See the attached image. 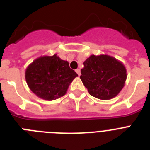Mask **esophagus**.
Masks as SVG:
<instances>
[{"instance_id":"34e87169","label":"esophagus","mask_w":150,"mask_h":150,"mask_svg":"<svg viewBox=\"0 0 150 150\" xmlns=\"http://www.w3.org/2000/svg\"><path fill=\"white\" fill-rule=\"evenodd\" d=\"M76 72L77 73V74H78V75H79V76H80V75H81V72H80V69H76Z\"/></svg>"}]
</instances>
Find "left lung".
<instances>
[{
  "instance_id": "obj_1",
  "label": "left lung",
  "mask_w": 150,
  "mask_h": 150,
  "mask_svg": "<svg viewBox=\"0 0 150 150\" xmlns=\"http://www.w3.org/2000/svg\"><path fill=\"white\" fill-rule=\"evenodd\" d=\"M83 64L80 79L91 96L110 100L119 95L127 79L122 62L108 55H91Z\"/></svg>"
}]
</instances>
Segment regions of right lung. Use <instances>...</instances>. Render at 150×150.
<instances>
[{
	"mask_svg": "<svg viewBox=\"0 0 150 150\" xmlns=\"http://www.w3.org/2000/svg\"><path fill=\"white\" fill-rule=\"evenodd\" d=\"M26 83L33 93L45 100L64 96L72 81L78 76L67 61L57 54L42 55L34 59L25 70Z\"/></svg>",
	"mask_w": 150,
	"mask_h": 150,
	"instance_id": "right-lung-1",
	"label": "right lung"
}]
</instances>
